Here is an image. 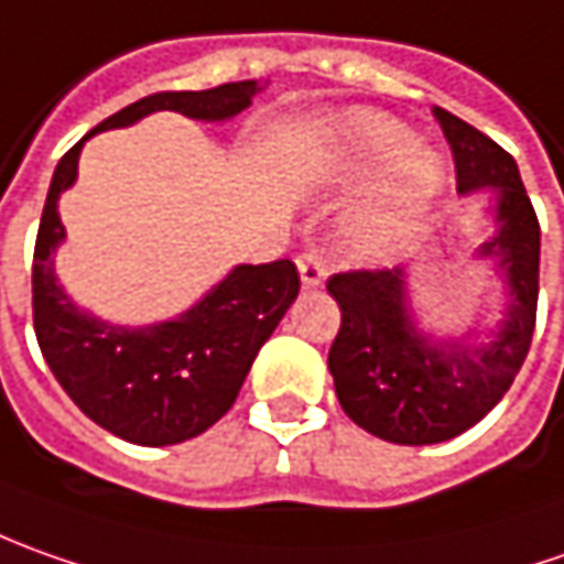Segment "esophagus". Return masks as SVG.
Returning a JSON list of instances; mask_svg holds the SVG:
<instances>
[{"instance_id": "esophagus-1", "label": "esophagus", "mask_w": 564, "mask_h": 564, "mask_svg": "<svg viewBox=\"0 0 564 564\" xmlns=\"http://www.w3.org/2000/svg\"><path fill=\"white\" fill-rule=\"evenodd\" d=\"M296 264H300L302 286H305V290H318L321 283H324V278H327V262L321 259L318 252H302L300 259H296Z\"/></svg>"}]
</instances>
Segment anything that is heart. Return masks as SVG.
Returning a JSON list of instances; mask_svg holds the SVG:
<instances>
[{
    "label": "heart",
    "instance_id": "1",
    "mask_svg": "<svg viewBox=\"0 0 564 564\" xmlns=\"http://www.w3.org/2000/svg\"><path fill=\"white\" fill-rule=\"evenodd\" d=\"M327 155L346 171H371L387 162L375 199L346 227V246L356 256H380L397 246L443 184L437 152L409 143V130L378 111L337 118L327 133Z\"/></svg>",
    "mask_w": 564,
    "mask_h": 564
}]
</instances>
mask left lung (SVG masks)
I'll return each instance as SVG.
<instances>
[{"label": "left lung", "instance_id": "obj_1", "mask_svg": "<svg viewBox=\"0 0 564 564\" xmlns=\"http://www.w3.org/2000/svg\"><path fill=\"white\" fill-rule=\"evenodd\" d=\"M434 115L456 159L458 193H496L499 234L480 256L499 262L509 300L487 343L477 340V327L434 343L417 334L405 308L402 268L340 271L327 281L340 305L327 368L343 412L361 431L402 446L458 437L506 397L534 340L540 293V221L514 159L446 108L434 106Z\"/></svg>", "mask_w": 564, "mask_h": 564}]
</instances>
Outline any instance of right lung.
I'll use <instances>...</instances> for the list:
<instances>
[{
    "mask_svg": "<svg viewBox=\"0 0 564 564\" xmlns=\"http://www.w3.org/2000/svg\"><path fill=\"white\" fill-rule=\"evenodd\" d=\"M259 89V80H237L199 93H152L106 118L84 140L162 108L224 121L240 115ZM84 140L62 155L52 174L33 246V330L40 352L74 405L115 437L137 446L199 437L237 402L259 349L300 293V271L290 259L240 264L186 315L137 330L80 312L55 281L52 252L65 240L55 205L77 177Z\"/></svg>",
    "mask_w": 564,
    "mask_h": 564,
    "instance_id": "add662e5",
    "label": "right lung"
}]
</instances>
